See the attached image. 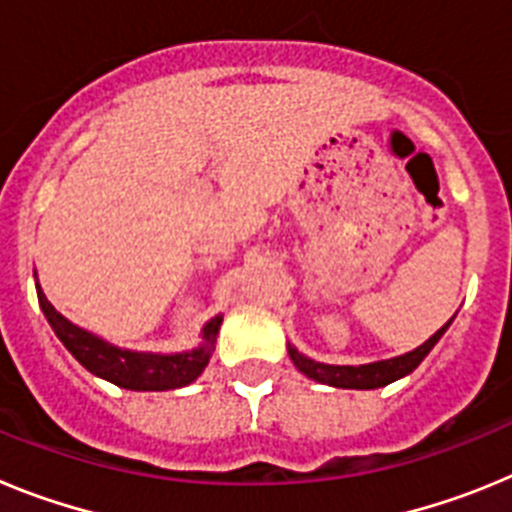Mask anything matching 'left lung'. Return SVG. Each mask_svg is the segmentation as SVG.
<instances>
[{"mask_svg": "<svg viewBox=\"0 0 512 512\" xmlns=\"http://www.w3.org/2000/svg\"><path fill=\"white\" fill-rule=\"evenodd\" d=\"M454 320V318H451ZM451 320L443 328H438L423 346H418L415 351L408 354L395 356V359L374 361V364H361V366H336V364H320V361L307 359L305 354H300L295 346H289V359L295 361V366L300 369L305 377L315 379L320 384H330V387H343V390H377L384 384L395 382V379L405 377L431 354V348L441 341V336L446 333V328L451 325Z\"/></svg>", "mask_w": 512, "mask_h": 512, "instance_id": "obj_1", "label": "left lung"}]
</instances>
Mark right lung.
Wrapping results in <instances>:
<instances>
[{"instance_id": "add662e5", "label": "right lung", "mask_w": 512, "mask_h": 512, "mask_svg": "<svg viewBox=\"0 0 512 512\" xmlns=\"http://www.w3.org/2000/svg\"><path fill=\"white\" fill-rule=\"evenodd\" d=\"M35 289H38L40 310L51 323L53 333L61 338L63 346L69 348L71 356L84 369L117 384L122 390L161 392L192 384L205 372L207 361L215 351L217 330L223 323L220 315L212 318L202 328V346L192 348V351H184V354H143V351H128V348L112 346V343L102 341L89 330L74 325L71 320L63 318L61 312H56V307L48 302L38 282H35Z\"/></svg>"}]
</instances>
